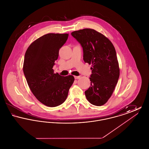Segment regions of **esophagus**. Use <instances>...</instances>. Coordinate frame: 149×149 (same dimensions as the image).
<instances>
[{
  "label": "esophagus",
  "mask_w": 149,
  "mask_h": 149,
  "mask_svg": "<svg viewBox=\"0 0 149 149\" xmlns=\"http://www.w3.org/2000/svg\"><path fill=\"white\" fill-rule=\"evenodd\" d=\"M74 78H75V79H78L81 78V77L80 76H75Z\"/></svg>",
  "instance_id": "esophagus-1"
}]
</instances>
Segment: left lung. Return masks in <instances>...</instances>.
<instances>
[{
  "mask_svg": "<svg viewBox=\"0 0 149 149\" xmlns=\"http://www.w3.org/2000/svg\"><path fill=\"white\" fill-rule=\"evenodd\" d=\"M71 34L83 47L84 62L92 66L91 86L85 92V97L93 105L103 106L111 97L120 77L113 45L105 36L93 29H83Z\"/></svg>",
  "mask_w": 149,
  "mask_h": 149,
  "instance_id": "8db88e82",
  "label": "left lung"
}]
</instances>
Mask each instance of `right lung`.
Masks as SVG:
<instances>
[{
	"instance_id": "add662e5",
	"label": "right lung",
	"mask_w": 149,
	"mask_h": 149,
	"mask_svg": "<svg viewBox=\"0 0 149 149\" xmlns=\"http://www.w3.org/2000/svg\"><path fill=\"white\" fill-rule=\"evenodd\" d=\"M68 33H48L36 40L25 53L23 70L31 92L41 103L58 106L66 99L74 77L55 74L52 68Z\"/></svg>"
}]
</instances>
